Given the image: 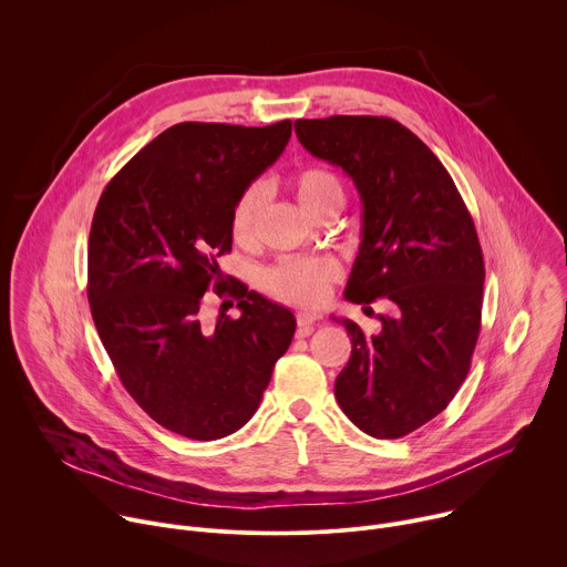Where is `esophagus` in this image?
<instances>
[{"label": "esophagus", "mask_w": 567, "mask_h": 567, "mask_svg": "<svg viewBox=\"0 0 567 567\" xmlns=\"http://www.w3.org/2000/svg\"><path fill=\"white\" fill-rule=\"evenodd\" d=\"M298 337L300 339H305V337H309L311 332H313V322L318 320V316L316 313H309V311H302V313H298Z\"/></svg>", "instance_id": "esophagus-1"}]
</instances>
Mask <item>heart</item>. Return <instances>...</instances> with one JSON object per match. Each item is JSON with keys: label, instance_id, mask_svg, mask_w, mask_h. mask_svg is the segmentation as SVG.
I'll return each instance as SVG.
<instances>
[{"label": "heart", "instance_id": "1", "mask_svg": "<svg viewBox=\"0 0 567 567\" xmlns=\"http://www.w3.org/2000/svg\"><path fill=\"white\" fill-rule=\"evenodd\" d=\"M285 186L311 217L328 208H341L343 204V186L339 177L322 166H305L289 173ZM262 204L265 195L258 186H249L239 193L230 210V235L237 241L251 239ZM337 278L339 269L328 258H285L262 274V285L274 298L311 309L328 298Z\"/></svg>", "mask_w": 567, "mask_h": 567}]
</instances>
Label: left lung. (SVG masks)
Segmentation results:
<instances>
[{
    "mask_svg": "<svg viewBox=\"0 0 567 567\" xmlns=\"http://www.w3.org/2000/svg\"><path fill=\"white\" fill-rule=\"evenodd\" d=\"M293 127L307 152L343 168L363 204L346 298L363 311L377 298L390 305L372 337L339 320L352 354L337 401L363 433L403 437L449 406L471 368L484 282L471 213L429 145L392 118H300Z\"/></svg>",
    "mask_w": 567,
    "mask_h": 567,
    "instance_id": "1",
    "label": "left lung"
}]
</instances>
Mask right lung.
I'll list each match as a JSON object with an SVG mask.
<instances>
[{"label":"right lung","mask_w":567,"mask_h":567,"mask_svg":"<svg viewBox=\"0 0 567 567\" xmlns=\"http://www.w3.org/2000/svg\"><path fill=\"white\" fill-rule=\"evenodd\" d=\"M289 136L291 121L177 123L99 199L87 251L96 330L132 399L177 435L210 442L245 426L293 339V313L249 289L228 291L239 318L210 326L202 311L204 293L224 285L233 204Z\"/></svg>","instance_id":"add662e5"}]
</instances>
